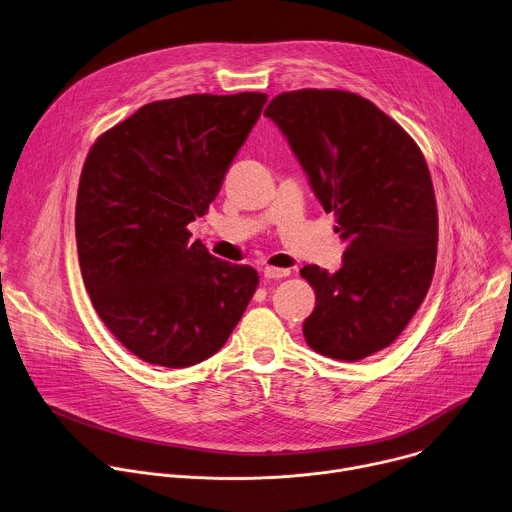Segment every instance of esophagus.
I'll use <instances>...</instances> for the list:
<instances>
[{
  "mask_svg": "<svg viewBox=\"0 0 512 512\" xmlns=\"http://www.w3.org/2000/svg\"><path fill=\"white\" fill-rule=\"evenodd\" d=\"M290 276V268H276V266H266L264 268V278L268 280H278Z\"/></svg>",
  "mask_w": 512,
  "mask_h": 512,
  "instance_id": "34e87169",
  "label": "esophagus"
}]
</instances>
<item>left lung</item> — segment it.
Here are the masks:
<instances>
[{"label": "left lung", "instance_id": "1", "mask_svg": "<svg viewBox=\"0 0 512 512\" xmlns=\"http://www.w3.org/2000/svg\"><path fill=\"white\" fill-rule=\"evenodd\" d=\"M264 115L286 135L347 242L337 272L300 270L317 296L304 339L331 359H365L401 335L432 284L438 208L424 153L371 100L347 90L282 92Z\"/></svg>", "mask_w": 512, "mask_h": 512}]
</instances>
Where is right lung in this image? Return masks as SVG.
<instances>
[{"label": "right lung", "mask_w": 512, "mask_h": 512, "mask_svg": "<svg viewBox=\"0 0 512 512\" xmlns=\"http://www.w3.org/2000/svg\"><path fill=\"white\" fill-rule=\"evenodd\" d=\"M264 92L155 100L90 147L76 248L94 311L133 355L181 369L218 353L260 282L191 242L256 125Z\"/></svg>", "instance_id": "obj_1"}]
</instances>
